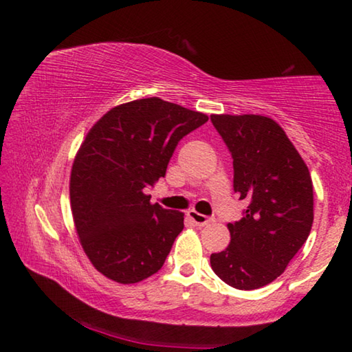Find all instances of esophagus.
<instances>
[{
    "mask_svg": "<svg viewBox=\"0 0 352 352\" xmlns=\"http://www.w3.org/2000/svg\"><path fill=\"white\" fill-rule=\"evenodd\" d=\"M188 217H189L190 220H192V222H194L195 225H197V226H205V225L212 222V220H211L210 217H206V216H204V214H200V212L194 211V210L188 211Z\"/></svg>",
    "mask_w": 352,
    "mask_h": 352,
    "instance_id": "1",
    "label": "esophagus"
}]
</instances>
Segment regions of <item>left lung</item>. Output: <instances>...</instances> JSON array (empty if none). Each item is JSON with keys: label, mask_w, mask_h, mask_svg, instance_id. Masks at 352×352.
Wrapping results in <instances>:
<instances>
[{"label": "left lung", "mask_w": 352, "mask_h": 352, "mask_svg": "<svg viewBox=\"0 0 352 352\" xmlns=\"http://www.w3.org/2000/svg\"><path fill=\"white\" fill-rule=\"evenodd\" d=\"M233 155L234 192L243 217L228 223L230 245L211 254L228 285L254 290L281 275L307 241L314 222L311 172L276 121L262 115H211Z\"/></svg>", "instance_id": "1"}]
</instances>
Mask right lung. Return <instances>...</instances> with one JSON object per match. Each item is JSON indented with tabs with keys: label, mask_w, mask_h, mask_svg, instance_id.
<instances>
[{
	"label": "right lung",
	"mask_w": 352,
	"mask_h": 352,
	"mask_svg": "<svg viewBox=\"0 0 352 352\" xmlns=\"http://www.w3.org/2000/svg\"><path fill=\"white\" fill-rule=\"evenodd\" d=\"M208 121L160 98L113 107L87 133L74 157L69 200L77 237L94 269L135 284L162 269L184 214L146 194L166 175L184 135Z\"/></svg>",
	"instance_id": "1"
}]
</instances>
